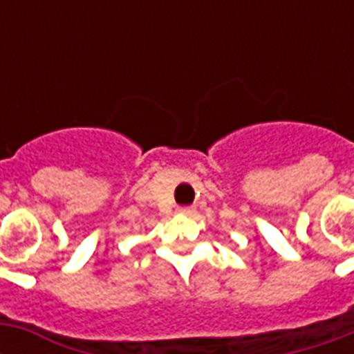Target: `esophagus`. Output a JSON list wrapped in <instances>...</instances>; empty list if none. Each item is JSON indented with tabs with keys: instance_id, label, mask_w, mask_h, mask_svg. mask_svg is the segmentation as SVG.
Segmentation results:
<instances>
[{
	"instance_id": "esophagus-1",
	"label": "esophagus",
	"mask_w": 354,
	"mask_h": 354,
	"mask_svg": "<svg viewBox=\"0 0 354 354\" xmlns=\"http://www.w3.org/2000/svg\"><path fill=\"white\" fill-rule=\"evenodd\" d=\"M178 211H180L182 215H191V213H193V207H189V205H183V207H178Z\"/></svg>"
}]
</instances>
